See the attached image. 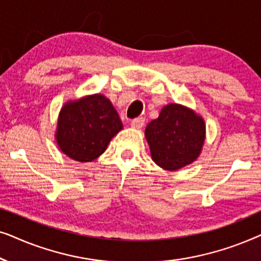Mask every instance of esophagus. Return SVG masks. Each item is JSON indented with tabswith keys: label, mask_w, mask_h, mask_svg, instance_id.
Instances as JSON below:
<instances>
[{
	"label": "esophagus",
	"mask_w": 261,
	"mask_h": 261,
	"mask_svg": "<svg viewBox=\"0 0 261 261\" xmlns=\"http://www.w3.org/2000/svg\"><path fill=\"white\" fill-rule=\"evenodd\" d=\"M144 124H145L144 117H137V119H134L133 121H132L130 126L135 128V129H140V128L144 127Z\"/></svg>",
	"instance_id": "esophagus-1"
}]
</instances>
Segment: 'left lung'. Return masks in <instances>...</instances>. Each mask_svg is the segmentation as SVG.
<instances>
[{
	"label": "left lung",
	"mask_w": 261,
	"mask_h": 261,
	"mask_svg": "<svg viewBox=\"0 0 261 261\" xmlns=\"http://www.w3.org/2000/svg\"><path fill=\"white\" fill-rule=\"evenodd\" d=\"M152 160L166 171H177L197 160L205 141V122L189 107L170 103L145 129Z\"/></svg>",
	"instance_id": "obj_1"
}]
</instances>
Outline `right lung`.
<instances>
[{"instance_id":"right-lung-1","label":"right lung","mask_w":261,"mask_h":261,"mask_svg":"<svg viewBox=\"0 0 261 261\" xmlns=\"http://www.w3.org/2000/svg\"><path fill=\"white\" fill-rule=\"evenodd\" d=\"M119 114L109 98L92 94L70 99L60 109L56 141L64 154L81 163L97 159L122 130Z\"/></svg>"}]
</instances>
